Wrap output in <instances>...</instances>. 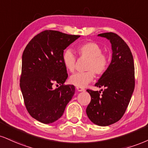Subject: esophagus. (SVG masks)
<instances>
[{
    "mask_svg": "<svg viewBox=\"0 0 148 148\" xmlns=\"http://www.w3.org/2000/svg\"><path fill=\"white\" fill-rule=\"evenodd\" d=\"M76 90H77L79 92L85 91V89L83 88H81V87H76Z\"/></svg>",
    "mask_w": 148,
    "mask_h": 148,
    "instance_id": "obj_1",
    "label": "esophagus"
}]
</instances>
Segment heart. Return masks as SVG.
Instances as JSON below:
<instances>
[{
    "instance_id": "obj_1",
    "label": "heart",
    "mask_w": 148,
    "mask_h": 148,
    "mask_svg": "<svg viewBox=\"0 0 148 148\" xmlns=\"http://www.w3.org/2000/svg\"><path fill=\"white\" fill-rule=\"evenodd\" d=\"M77 51L81 56L89 58L86 66L88 71L78 72L71 76L69 82L76 87H85L93 81L95 72L97 75H101L107 70L110 63L108 55L103 53V49L94 42H85L78 45ZM63 61L69 72H74L76 67V57L72 49H67L63 52Z\"/></svg>"
}]
</instances>
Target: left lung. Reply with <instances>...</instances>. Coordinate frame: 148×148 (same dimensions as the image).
Segmentation results:
<instances>
[{"label": "left lung", "mask_w": 148, "mask_h": 148, "mask_svg": "<svg viewBox=\"0 0 148 148\" xmlns=\"http://www.w3.org/2000/svg\"><path fill=\"white\" fill-rule=\"evenodd\" d=\"M99 36L110 40L112 57L107 70L95 86L102 91L87 90L91 101L86 109L88 118L99 126H108L122 118L134 90V64L130 49L123 39L112 32L100 34Z\"/></svg>", "instance_id": "8db88e82"}]
</instances>
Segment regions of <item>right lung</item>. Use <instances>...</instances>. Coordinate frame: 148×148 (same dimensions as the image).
Listing matches in <instances>:
<instances>
[{
  "mask_svg": "<svg viewBox=\"0 0 148 148\" xmlns=\"http://www.w3.org/2000/svg\"><path fill=\"white\" fill-rule=\"evenodd\" d=\"M79 37L45 30L35 36L23 51L21 90L28 112L42 123L60 119L74 96L75 87L64 85L68 75L63 54ZM54 83L60 86L53 89Z\"/></svg>",
  "mask_w": 148,
  "mask_h": 148,
  "instance_id": "add662e5",
  "label": "right lung"
}]
</instances>
